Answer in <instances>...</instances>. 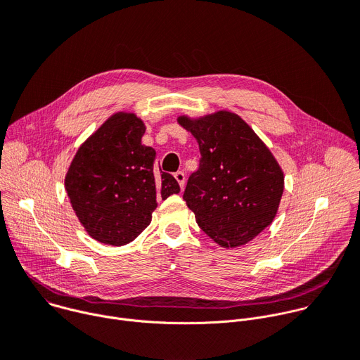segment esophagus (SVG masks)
Masks as SVG:
<instances>
[{
    "label": "esophagus",
    "instance_id": "1",
    "mask_svg": "<svg viewBox=\"0 0 360 360\" xmlns=\"http://www.w3.org/2000/svg\"><path fill=\"white\" fill-rule=\"evenodd\" d=\"M174 176H175V179L178 181L179 186H181V188H184V186H185V181H186L185 174H184L182 171H178V172H175V174H174Z\"/></svg>",
    "mask_w": 360,
    "mask_h": 360
}]
</instances>
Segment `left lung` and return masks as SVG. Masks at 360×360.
<instances>
[{"label": "left lung", "instance_id": "8db88e82", "mask_svg": "<svg viewBox=\"0 0 360 360\" xmlns=\"http://www.w3.org/2000/svg\"><path fill=\"white\" fill-rule=\"evenodd\" d=\"M178 122L199 143V168L184 199L199 228L224 248L245 245L269 226L283 193V172L268 146L236 114L219 111Z\"/></svg>", "mask_w": 360, "mask_h": 360}]
</instances>
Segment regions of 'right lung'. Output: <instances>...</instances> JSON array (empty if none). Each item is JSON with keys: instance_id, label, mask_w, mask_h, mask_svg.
Masks as SVG:
<instances>
[{"instance_id": "obj_1", "label": "right lung", "mask_w": 360, "mask_h": 360, "mask_svg": "<svg viewBox=\"0 0 360 360\" xmlns=\"http://www.w3.org/2000/svg\"><path fill=\"white\" fill-rule=\"evenodd\" d=\"M143 122L118 112L77 150L65 189L79 222L98 242L122 246L152 219L157 199L179 192L176 179L157 171V152L142 145Z\"/></svg>"}]
</instances>
